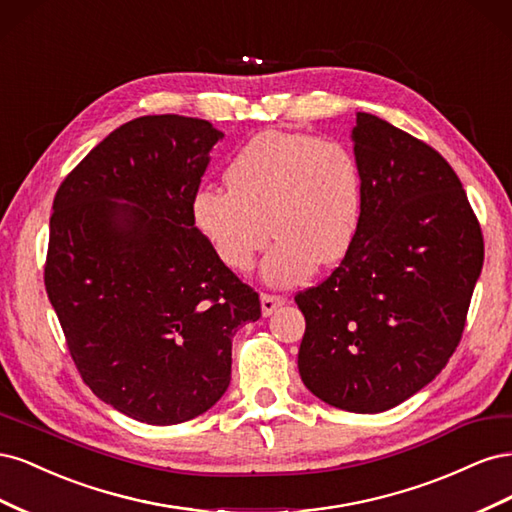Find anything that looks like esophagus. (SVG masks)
<instances>
[{
	"label": "esophagus",
	"instance_id": "esophagus-1",
	"mask_svg": "<svg viewBox=\"0 0 512 512\" xmlns=\"http://www.w3.org/2000/svg\"><path fill=\"white\" fill-rule=\"evenodd\" d=\"M286 303L284 297H277V294H260V307H262V316H271L277 307H282Z\"/></svg>",
	"mask_w": 512,
	"mask_h": 512
}]
</instances>
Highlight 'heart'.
Here are the masks:
<instances>
[{"label": "heart", "instance_id": "b5f03b06", "mask_svg": "<svg viewBox=\"0 0 512 512\" xmlns=\"http://www.w3.org/2000/svg\"><path fill=\"white\" fill-rule=\"evenodd\" d=\"M228 190L200 188L192 224L226 267L250 271L262 260V280L294 286L320 265L342 260L354 243L363 209L359 160L339 141L305 132L256 134L226 168Z\"/></svg>", "mask_w": 512, "mask_h": 512}]
</instances>
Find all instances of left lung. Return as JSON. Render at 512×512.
I'll return each mask as SVG.
<instances>
[{"instance_id":"left-lung-1","label":"left lung","mask_w":512,"mask_h":512,"mask_svg":"<svg viewBox=\"0 0 512 512\" xmlns=\"http://www.w3.org/2000/svg\"><path fill=\"white\" fill-rule=\"evenodd\" d=\"M363 209L354 243L294 301L303 384L324 404L376 414L436 378L463 327L485 245L461 181L436 149L356 113Z\"/></svg>"}]
</instances>
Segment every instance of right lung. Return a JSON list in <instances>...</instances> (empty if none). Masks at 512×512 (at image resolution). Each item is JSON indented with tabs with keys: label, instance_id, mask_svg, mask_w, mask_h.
<instances>
[{
	"label": "right lung",
	"instance_id": "right-lung-1",
	"mask_svg": "<svg viewBox=\"0 0 512 512\" xmlns=\"http://www.w3.org/2000/svg\"><path fill=\"white\" fill-rule=\"evenodd\" d=\"M224 134L147 115L91 149L53 200L44 286L72 361L104 404L177 425L218 404L232 337L260 318L192 224V198Z\"/></svg>",
	"mask_w": 512,
	"mask_h": 512
}]
</instances>
